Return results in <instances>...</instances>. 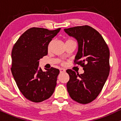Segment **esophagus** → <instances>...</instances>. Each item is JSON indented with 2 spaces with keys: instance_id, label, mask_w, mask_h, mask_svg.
<instances>
[{
  "instance_id": "esophagus-1",
  "label": "esophagus",
  "mask_w": 121,
  "mask_h": 121,
  "mask_svg": "<svg viewBox=\"0 0 121 121\" xmlns=\"http://www.w3.org/2000/svg\"><path fill=\"white\" fill-rule=\"evenodd\" d=\"M60 73H64V72H65V69L63 68H61L60 69Z\"/></svg>"
}]
</instances>
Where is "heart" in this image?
Instances as JSON below:
<instances>
[{
  "label": "heart",
  "instance_id": "b5f03b06",
  "mask_svg": "<svg viewBox=\"0 0 121 121\" xmlns=\"http://www.w3.org/2000/svg\"><path fill=\"white\" fill-rule=\"evenodd\" d=\"M72 41H74V40H72V39H68V40H67V41H66V43H67V42H72ZM52 41H51V42L49 43V44H48V49H50V48H51V45H52Z\"/></svg>",
  "mask_w": 121,
  "mask_h": 121
}]
</instances>
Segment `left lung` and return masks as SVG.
Wrapping results in <instances>:
<instances>
[{
	"mask_svg": "<svg viewBox=\"0 0 121 121\" xmlns=\"http://www.w3.org/2000/svg\"><path fill=\"white\" fill-rule=\"evenodd\" d=\"M66 34L74 37L78 43V51L74 64L81 66L84 70L79 74L72 69L66 84L69 95L82 104L92 102L99 95L110 72L109 47L101 35L89 26L64 29Z\"/></svg>",
	"mask_w": 121,
	"mask_h": 121,
	"instance_id": "1",
	"label": "left lung"
}]
</instances>
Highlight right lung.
Wrapping results in <instances>:
<instances>
[{"label": "right lung", "mask_w": 121, "mask_h": 121, "mask_svg": "<svg viewBox=\"0 0 121 121\" xmlns=\"http://www.w3.org/2000/svg\"><path fill=\"white\" fill-rule=\"evenodd\" d=\"M60 29L30 28L22 35L12 48V74L21 93L32 102L48 99L55 91L60 70L52 67L43 72L39 67V61L47 55L48 44Z\"/></svg>", "instance_id": "obj_1"}]
</instances>
